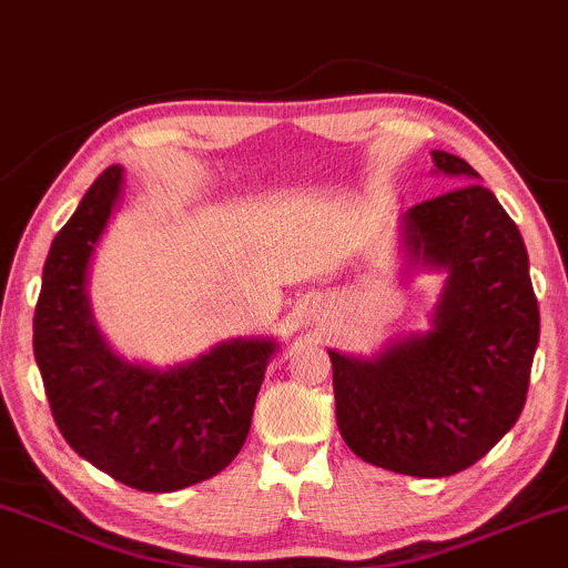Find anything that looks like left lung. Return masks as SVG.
I'll return each instance as SVG.
<instances>
[{
	"mask_svg": "<svg viewBox=\"0 0 568 568\" xmlns=\"http://www.w3.org/2000/svg\"><path fill=\"white\" fill-rule=\"evenodd\" d=\"M457 187L402 216L407 272H444L426 333L373 357L327 352L338 432L365 463L439 479L466 470L514 428L539 341V306L516 222L479 174L434 150Z\"/></svg>",
	"mask_w": 568,
	"mask_h": 568,
	"instance_id": "obj_1",
	"label": "left lung"
}]
</instances>
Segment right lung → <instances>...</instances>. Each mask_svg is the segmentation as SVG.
<instances>
[{"label":"right lung","mask_w":568,"mask_h":568,"mask_svg":"<svg viewBox=\"0 0 568 568\" xmlns=\"http://www.w3.org/2000/svg\"><path fill=\"white\" fill-rule=\"evenodd\" d=\"M124 193L105 169L54 235L33 314L52 418L84 460L140 491L206 481L241 453L275 338H230L172 367L129 362L94 323L89 266Z\"/></svg>","instance_id":"add662e5"}]
</instances>
